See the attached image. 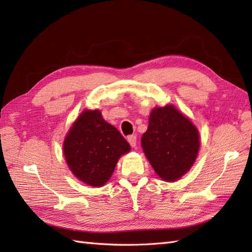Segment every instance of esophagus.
<instances>
[{
    "label": "esophagus",
    "instance_id": "obj_1",
    "mask_svg": "<svg viewBox=\"0 0 252 252\" xmlns=\"http://www.w3.org/2000/svg\"><path fill=\"white\" fill-rule=\"evenodd\" d=\"M127 142H129L131 147H135L136 146V136L135 135H129V136H127Z\"/></svg>",
    "mask_w": 252,
    "mask_h": 252
}]
</instances>
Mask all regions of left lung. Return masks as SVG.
<instances>
[{
	"label": "left lung",
	"instance_id": "left-lung-1",
	"mask_svg": "<svg viewBox=\"0 0 252 252\" xmlns=\"http://www.w3.org/2000/svg\"><path fill=\"white\" fill-rule=\"evenodd\" d=\"M199 133L191 121L172 105L156 107L149 116L142 147L160 178L174 182L194 164L199 151Z\"/></svg>",
	"mask_w": 252,
	"mask_h": 252
}]
</instances>
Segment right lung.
Instances as JSON below:
<instances>
[{"label": "right lung", "mask_w": 252, "mask_h": 252, "mask_svg": "<svg viewBox=\"0 0 252 252\" xmlns=\"http://www.w3.org/2000/svg\"><path fill=\"white\" fill-rule=\"evenodd\" d=\"M130 145L99 110H84L63 142V156L74 176L90 186L108 182L118 160Z\"/></svg>", "instance_id": "obj_1"}]
</instances>
